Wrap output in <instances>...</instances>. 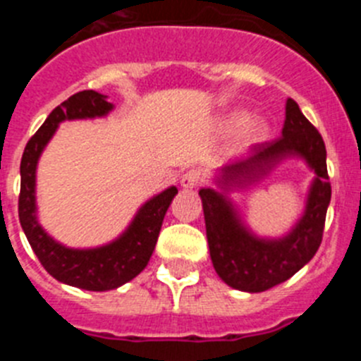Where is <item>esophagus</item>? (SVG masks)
Returning <instances> with one entry per match:
<instances>
[{"instance_id": "esophagus-1", "label": "esophagus", "mask_w": 361, "mask_h": 361, "mask_svg": "<svg viewBox=\"0 0 361 361\" xmlns=\"http://www.w3.org/2000/svg\"><path fill=\"white\" fill-rule=\"evenodd\" d=\"M202 183V173L197 170H190L180 177V188L183 190H195Z\"/></svg>"}]
</instances>
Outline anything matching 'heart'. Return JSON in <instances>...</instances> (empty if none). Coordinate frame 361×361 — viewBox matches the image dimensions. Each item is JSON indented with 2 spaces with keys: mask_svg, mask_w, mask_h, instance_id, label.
Instances as JSON below:
<instances>
[{
  "mask_svg": "<svg viewBox=\"0 0 361 361\" xmlns=\"http://www.w3.org/2000/svg\"><path fill=\"white\" fill-rule=\"evenodd\" d=\"M219 132L222 135L237 133L238 146H255L266 141L269 126L262 117H250L244 110H235L226 114L219 123Z\"/></svg>",
  "mask_w": 361,
  "mask_h": 361,
  "instance_id": "1",
  "label": "heart"
}]
</instances>
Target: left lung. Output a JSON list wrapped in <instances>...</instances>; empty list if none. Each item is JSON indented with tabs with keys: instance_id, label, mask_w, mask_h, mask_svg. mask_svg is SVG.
<instances>
[{
	"instance_id": "8db88e82",
	"label": "left lung",
	"mask_w": 361,
	"mask_h": 361,
	"mask_svg": "<svg viewBox=\"0 0 361 361\" xmlns=\"http://www.w3.org/2000/svg\"><path fill=\"white\" fill-rule=\"evenodd\" d=\"M289 158L304 160L315 177L308 188L305 212L280 238L257 235L232 200L233 190L262 182ZM215 188L199 191L202 200L209 257L216 275L229 288L262 293L286 282L314 257L320 247L325 215L331 202L327 152L318 130L305 119L298 104L288 99L282 137L258 145L244 159L216 168Z\"/></svg>"
}]
</instances>
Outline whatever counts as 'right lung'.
<instances>
[{
	"label": "right lung",
	"instance_id": "obj_1",
	"mask_svg": "<svg viewBox=\"0 0 361 361\" xmlns=\"http://www.w3.org/2000/svg\"><path fill=\"white\" fill-rule=\"evenodd\" d=\"M114 104L108 95L94 90L73 94L65 103L54 108L36 135L28 141L21 157V193H19V222L27 240L43 267L57 282L85 289L110 291L135 279L152 258L162 220L171 200L178 193L175 186L166 188L139 206L130 224L114 240L94 247H70L56 240L41 226L37 213L36 177L37 164L44 148L52 141L59 124L65 121H86L106 117Z\"/></svg>",
	"mask_w": 361,
	"mask_h": 361
}]
</instances>
